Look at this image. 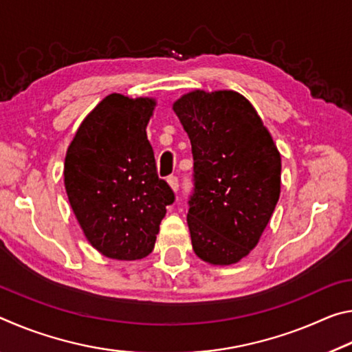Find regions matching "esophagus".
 <instances>
[{"label": "esophagus", "instance_id": "1", "mask_svg": "<svg viewBox=\"0 0 352 352\" xmlns=\"http://www.w3.org/2000/svg\"><path fill=\"white\" fill-rule=\"evenodd\" d=\"M168 183H169L170 189L174 190V192H177V190H178V177H175V175L168 177Z\"/></svg>", "mask_w": 352, "mask_h": 352}]
</instances>
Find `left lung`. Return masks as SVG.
Segmentation results:
<instances>
[{"instance_id": "obj_1", "label": "left lung", "mask_w": 352, "mask_h": 352, "mask_svg": "<svg viewBox=\"0 0 352 352\" xmlns=\"http://www.w3.org/2000/svg\"><path fill=\"white\" fill-rule=\"evenodd\" d=\"M172 109L192 147L188 226L194 252L208 264H236L258 245L275 211L281 155L258 111L237 91L194 90Z\"/></svg>"}]
</instances>
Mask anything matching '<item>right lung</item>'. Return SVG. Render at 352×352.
Wrapping results in <instances>:
<instances>
[{
	"label": "right lung",
	"instance_id": "right-lung-1",
	"mask_svg": "<svg viewBox=\"0 0 352 352\" xmlns=\"http://www.w3.org/2000/svg\"><path fill=\"white\" fill-rule=\"evenodd\" d=\"M153 98H104L77 129L65 157V189L87 241L107 258L152 253L174 192L160 180L146 127Z\"/></svg>",
	"mask_w": 352,
	"mask_h": 352
}]
</instances>
